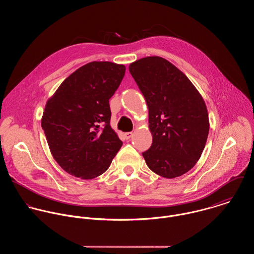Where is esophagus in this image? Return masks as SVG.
Masks as SVG:
<instances>
[{
  "mask_svg": "<svg viewBox=\"0 0 254 254\" xmlns=\"http://www.w3.org/2000/svg\"><path fill=\"white\" fill-rule=\"evenodd\" d=\"M132 135H133L132 132H126V133H124V137H125L126 140H129V139L132 137Z\"/></svg>",
  "mask_w": 254,
  "mask_h": 254,
  "instance_id": "obj_1",
  "label": "esophagus"
}]
</instances>
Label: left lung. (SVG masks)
Segmentation results:
<instances>
[{"label": "left lung", "mask_w": 254, "mask_h": 254, "mask_svg": "<svg viewBox=\"0 0 254 254\" xmlns=\"http://www.w3.org/2000/svg\"><path fill=\"white\" fill-rule=\"evenodd\" d=\"M145 97L152 144L143 152L155 174L172 179L190 170L206 144L205 103L189 78L168 61L147 57L129 65Z\"/></svg>", "instance_id": "8db88e82"}]
</instances>
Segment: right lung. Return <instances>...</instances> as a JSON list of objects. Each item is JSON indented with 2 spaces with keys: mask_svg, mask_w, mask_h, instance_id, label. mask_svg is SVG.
I'll use <instances>...</instances> for the list:
<instances>
[{
  "mask_svg": "<svg viewBox=\"0 0 254 254\" xmlns=\"http://www.w3.org/2000/svg\"><path fill=\"white\" fill-rule=\"evenodd\" d=\"M125 66L93 62L68 76L47 102L42 117L51 152L70 175L93 179L108 170L122 145L110 127L109 99Z\"/></svg>",
  "mask_w": 254,
  "mask_h": 254,
  "instance_id": "right-lung-1",
  "label": "right lung"
}]
</instances>
